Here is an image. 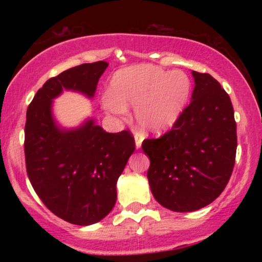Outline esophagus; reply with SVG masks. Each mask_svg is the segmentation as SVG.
<instances>
[{
  "label": "esophagus",
  "instance_id": "1",
  "mask_svg": "<svg viewBox=\"0 0 262 262\" xmlns=\"http://www.w3.org/2000/svg\"><path fill=\"white\" fill-rule=\"evenodd\" d=\"M143 139H144L143 135L139 134V133L135 134V148H137V149L140 148V146H141V141H143Z\"/></svg>",
  "mask_w": 262,
  "mask_h": 262
}]
</instances>
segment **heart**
I'll return each mask as SVG.
<instances>
[{"mask_svg": "<svg viewBox=\"0 0 262 262\" xmlns=\"http://www.w3.org/2000/svg\"><path fill=\"white\" fill-rule=\"evenodd\" d=\"M191 90V80L182 71H167L154 65L129 66L113 75L103 104L117 114L124 113L125 107H135L139 127L160 134L181 118Z\"/></svg>", "mask_w": 262, "mask_h": 262, "instance_id": "1", "label": "heart"}]
</instances>
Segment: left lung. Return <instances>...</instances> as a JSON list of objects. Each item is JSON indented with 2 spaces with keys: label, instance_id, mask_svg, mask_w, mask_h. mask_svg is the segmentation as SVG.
<instances>
[{
  "label": "left lung",
  "instance_id": "8db88e82",
  "mask_svg": "<svg viewBox=\"0 0 262 262\" xmlns=\"http://www.w3.org/2000/svg\"><path fill=\"white\" fill-rule=\"evenodd\" d=\"M194 89L181 118L158 139L141 144L149 156L152 196L173 212L208 206L224 191L236 154L230 97L209 74L192 71Z\"/></svg>",
  "mask_w": 262,
  "mask_h": 262
}]
</instances>
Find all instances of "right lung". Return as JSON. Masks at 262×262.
Returning a JSON list of instances; mask_svg holds the SVG:
<instances>
[{"label":"right lung","mask_w":262,"mask_h":262,"mask_svg":"<svg viewBox=\"0 0 262 262\" xmlns=\"http://www.w3.org/2000/svg\"><path fill=\"white\" fill-rule=\"evenodd\" d=\"M108 64L97 61L69 69L38 90L27 110L26 167L41 202L71 224L103 219L117 201V181L135 150L130 132L107 133L93 119L75 129L54 121L52 103L62 90L92 98Z\"/></svg>","instance_id":"1"}]
</instances>
